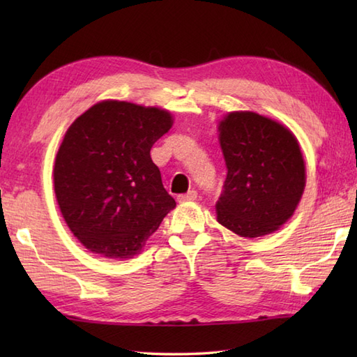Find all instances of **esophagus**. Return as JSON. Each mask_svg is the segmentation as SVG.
I'll use <instances>...</instances> for the list:
<instances>
[{"instance_id": "obj_1", "label": "esophagus", "mask_w": 357, "mask_h": 357, "mask_svg": "<svg viewBox=\"0 0 357 357\" xmlns=\"http://www.w3.org/2000/svg\"><path fill=\"white\" fill-rule=\"evenodd\" d=\"M196 198H198V193H196L195 190H190L185 195H179L178 196V201L179 202H188V201H195Z\"/></svg>"}]
</instances>
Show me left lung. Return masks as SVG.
I'll return each instance as SVG.
<instances>
[{
	"instance_id": "obj_1",
	"label": "left lung",
	"mask_w": 357,
	"mask_h": 357,
	"mask_svg": "<svg viewBox=\"0 0 357 357\" xmlns=\"http://www.w3.org/2000/svg\"><path fill=\"white\" fill-rule=\"evenodd\" d=\"M227 178L218 222L242 238L276 231L294 213L305 188L298 139L255 112H231L219 123Z\"/></svg>"
}]
</instances>
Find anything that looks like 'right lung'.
<instances>
[{"label": "right lung", "mask_w": 357, "mask_h": 357, "mask_svg": "<svg viewBox=\"0 0 357 357\" xmlns=\"http://www.w3.org/2000/svg\"><path fill=\"white\" fill-rule=\"evenodd\" d=\"M172 124L162 109L101 101L66 132L53 169L55 195L66 224L92 253L138 255L176 207L150 158Z\"/></svg>", "instance_id": "1"}]
</instances>
